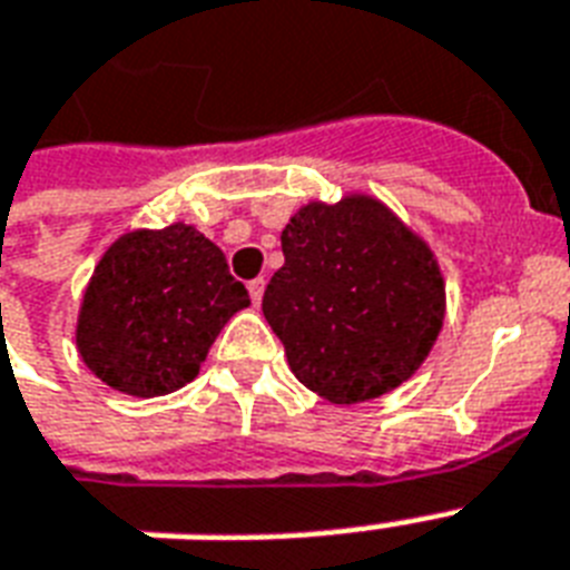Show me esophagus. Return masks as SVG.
I'll use <instances>...</instances> for the list:
<instances>
[{"label":"esophagus","mask_w":570,"mask_h":570,"mask_svg":"<svg viewBox=\"0 0 570 570\" xmlns=\"http://www.w3.org/2000/svg\"><path fill=\"white\" fill-rule=\"evenodd\" d=\"M263 289H266V281H263V277H254V281H248L250 302L259 304V298H263Z\"/></svg>","instance_id":"34e87169"}]
</instances>
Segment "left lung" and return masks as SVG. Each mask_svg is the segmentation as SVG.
<instances>
[{"instance_id":"1","label":"left lung","mask_w":570,"mask_h":570,"mask_svg":"<svg viewBox=\"0 0 570 570\" xmlns=\"http://www.w3.org/2000/svg\"><path fill=\"white\" fill-rule=\"evenodd\" d=\"M263 316L295 379L328 402L375 399L420 370L443 322L432 250L373 197L311 204L281 233Z\"/></svg>"}]
</instances>
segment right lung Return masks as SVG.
<instances>
[{
    "mask_svg": "<svg viewBox=\"0 0 570 570\" xmlns=\"http://www.w3.org/2000/svg\"><path fill=\"white\" fill-rule=\"evenodd\" d=\"M248 289L204 233L186 224L138 230L94 272L76 343L97 379L132 396H165L197 375Z\"/></svg>",
    "mask_w": 570,
    "mask_h": 570,
    "instance_id": "add662e5",
    "label": "right lung"
}]
</instances>
